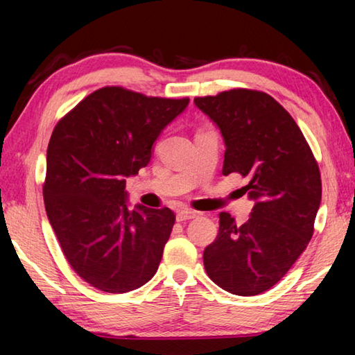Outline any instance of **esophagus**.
Listing matches in <instances>:
<instances>
[{
	"label": "esophagus",
	"mask_w": 355,
	"mask_h": 355,
	"mask_svg": "<svg viewBox=\"0 0 355 355\" xmlns=\"http://www.w3.org/2000/svg\"><path fill=\"white\" fill-rule=\"evenodd\" d=\"M197 216L196 211H192V209H180L177 213V220L178 222H184V220H189V219H194Z\"/></svg>",
	"instance_id": "esophagus-1"
}]
</instances>
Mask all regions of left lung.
<instances>
[{
  "instance_id": "left-lung-1",
  "label": "left lung",
  "mask_w": 355,
  "mask_h": 355,
  "mask_svg": "<svg viewBox=\"0 0 355 355\" xmlns=\"http://www.w3.org/2000/svg\"><path fill=\"white\" fill-rule=\"evenodd\" d=\"M194 103L224 136L222 173L248 178L243 191L255 200L243 225L219 213L218 236L203 250V266L222 290L257 296L290 271L313 236L320 167L290 112L266 92L239 87L196 97Z\"/></svg>"
}]
</instances>
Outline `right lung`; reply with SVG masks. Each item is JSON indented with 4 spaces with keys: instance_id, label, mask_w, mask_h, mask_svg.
Returning <instances> with one entry per match:
<instances>
[{
    "instance_id": "obj_1",
    "label": "right lung",
    "mask_w": 355,
    "mask_h": 355,
    "mask_svg": "<svg viewBox=\"0 0 355 355\" xmlns=\"http://www.w3.org/2000/svg\"><path fill=\"white\" fill-rule=\"evenodd\" d=\"M189 98L106 86L56 123L46 150L44 202L71 269L100 291L122 294L153 277L175 224L172 209L125 203V177L152 158V146Z\"/></svg>"
}]
</instances>
